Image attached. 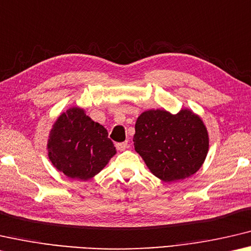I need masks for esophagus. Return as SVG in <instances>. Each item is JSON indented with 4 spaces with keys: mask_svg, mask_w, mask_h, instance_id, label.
Listing matches in <instances>:
<instances>
[{
    "mask_svg": "<svg viewBox=\"0 0 251 251\" xmlns=\"http://www.w3.org/2000/svg\"><path fill=\"white\" fill-rule=\"evenodd\" d=\"M116 147H117V149L119 151H125L126 149H128V148H129V143H128V141L119 142V143H117Z\"/></svg>",
    "mask_w": 251,
    "mask_h": 251,
    "instance_id": "esophagus-1",
    "label": "esophagus"
}]
</instances>
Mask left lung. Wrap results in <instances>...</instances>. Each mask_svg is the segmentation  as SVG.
Segmentation results:
<instances>
[{"mask_svg": "<svg viewBox=\"0 0 251 251\" xmlns=\"http://www.w3.org/2000/svg\"><path fill=\"white\" fill-rule=\"evenodd\" d=\"M133 142L151 174L164 182L195 175L209 150L206 126L189 109L176 114L160 109L142 112L135 122Z\"/></svg>", "mask_w": 251, "mask_h": 251, "instance_id": "1", "label": "left lung"}]
</instances>
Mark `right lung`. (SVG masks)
Listing matches in <instances>:
<instances>
[{
  "label": "right lung",
  "mask_w": 251,
  "mask_h": 251,
  "mask_svg": "<svg viewBox=\"0 0 251 251\" xmlns=\"http://www.w3.org/2000/svg\"><path fill=\"white\" fill-rule=\"evenodd\" d=\"M47 149L54 168L77 180L93 178L117 153L104 126L79 106H72L56 119Z\"/></svg>",
  "instance_id": "1"
}]
</instances>
